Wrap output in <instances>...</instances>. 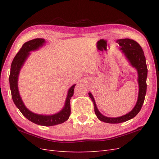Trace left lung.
Segmentation results:
<instances>
[{
  "label": "left lung",
  "instance_id": "left-lung-1",
  "mask_svg": "<svg viewBox=\"0 0 159 159\" xmlns=\"http://www.w3.org/2000/svg\"><path fill=\"white\" fill-rule=\"evenodd\" d=\"M116 42L120 45V48L126 57L130 66L135 68L138 74V85H139V93L138 98L134 108L129 113L117 117H109L104 116L98 109L95 100L91 92L89 96L92 99L94 106V111L98 119L106 123L119 124L129 120L135 117L139 112L144 102L145 96L146 94L147 84L146 79L148 76V68L146 62V57L144 52L140 45L137 42L130 39H117Z\"/></svg>",
  "mask_w": 159,
  "mask_h": 159
}]
</instances>
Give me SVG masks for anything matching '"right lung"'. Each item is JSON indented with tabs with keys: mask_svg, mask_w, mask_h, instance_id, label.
Instances as JSON below:
<instances>
[{
	"mask_svg": "<svg viewBox=\"0 0 159 159\" xmlns=\"http://www.w3.org/2000/svg\"><path fill=\"white\" fill-rule=\"evenodd\" d=\"M45 43L46 41L44 39L36 38L24 43L11 63L9 75V85L13 102L26 119L41 126H51L62 124L68 120L71 113L70 99L74 95V89L76 84H74L68 89L63 109L58 113L52 115L37 114L28 109L23 102L18 89L20 72L31 54L30 52L42 48Z\"/></svg>",
	"mask_w": 159,
	"mask_h": 159,
	"instance_id": "right-lung-1",
	"label": "right lung"
}]
</instances>
